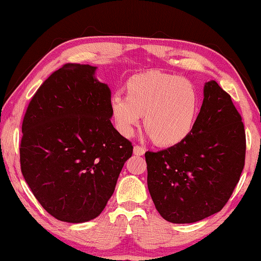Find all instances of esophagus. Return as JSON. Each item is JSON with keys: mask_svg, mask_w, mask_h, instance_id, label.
<instances>
[{"mask_svg": "<svg viewBox=\"0 0 261 261\" xmlns=\"http://www.w3.org/2000/svg\"><path fill=\"white\" fill-rule=\"evenodd\" d=\"M134 153H135V155H144V154H145V147L139 146V145H135Z\"/></svg>", "mask_w": 261, "mask_h": 261, "instance_id": "34e87169", "label": "esophagus"}]
</instances>
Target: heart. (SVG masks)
Segmentation results:
<instances>
[{
    "label": "heart",
    "mask_w": 261,
    "mask_h": 261,
    "mask_svg": "<svg viewBox=\"0 0 261 261\" xmlns=\"http://www.w3.org/2000/svg\"><path fill=\"white\" fill-rule=\"evenodd\" d=\"M126 92L117 91L110 98L114 124L123 136H132L143 113L149 135L161 145L179 143L196 124L200 99L188 79L156 71L141 73L127 82Z\"/></svg>",
    "instance_id": "heart-1"
}]
</instances>
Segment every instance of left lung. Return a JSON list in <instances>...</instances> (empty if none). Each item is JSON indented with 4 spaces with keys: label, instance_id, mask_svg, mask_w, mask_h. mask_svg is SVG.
Instances as JSON below:
<instances>
[{
    "label": "left lung",
    "instance_id": "left-lung-1",
    "mask_svg": "<svg viewBox=\"0 0 261 261\" xmlns=\"http://www.w3.org/2000/svg\"><path fill=\"white\" fill-rule=\"evenodd\" d=\"M245 149L244 124L230 95L207 82L187 138L145 153L148 191L160 215L171 223H193L220 212L240 180Z\"/></svg>",
    "mask_w": 261,
    "mask_h": 261
}]
</instances>
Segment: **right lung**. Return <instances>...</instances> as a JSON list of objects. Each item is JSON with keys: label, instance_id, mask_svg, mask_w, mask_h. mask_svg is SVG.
Wrapping results in <instances>:
<instances>
[{"label": "right lung", "instance_id": "obj_1", "mask_svg": "<svg viewBox=\"0 0 261 261\" xmlns=\"http://www.w3.org/2000/svg\"><path fill=\"white\" fill-rule=\"evenodd\" d=\"M95 70L68 63L53 72L21 125V174L43 208L63 222L100 215L134 151L110 122L112 92Z\"/></svg>", "mask_w": 261, "mask_h": 261}]
</instances>
